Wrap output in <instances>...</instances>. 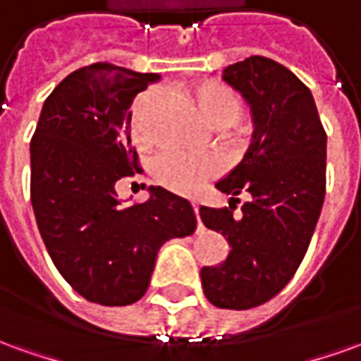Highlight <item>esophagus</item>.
I'll use <instances>...</instances> for the list:
<instances>
[{
  "instance_id": "34e87169",
  "label": "esophagus",
  "mask_w": 361,
  "mask_h": 361,
  "mask_svg": "<svg viewBox=\"0 0 361 361\" xmlns=\"http://www.w3.org/2000/svg\"><path fill=\"white\" fill-rule=\"evenodd\" d=\"M191 207H193V212H195V216L199 214V204L197 203H191ZM203 230V224H201V220H197V232H201Z\"/></svg>"
}]
</instances>
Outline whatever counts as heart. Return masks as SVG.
<instances>
[{"mask_svg":"<svg viewBox=\"0 0 361 361\" xmlns=\"http://www.w3.org/2000/svg\"><path fill=\"white\" fill-rule=\"evenodd\" d=\"M157 92H142L137 96L131 108V131L135 141L147 145L152 141L150 106L154 104ZM197 110L201 111L212 126H232L242 116V102L232 90L219 82H204L193 92ZM222 170L219 158L193 157L178 150H166L152 160V176L162 188L178 195H193L204 183L216 178Z\"/></svg>","mask_w":361,"mask_h":361,"instance_id":"heart-1","label":"heart"}]
</instances>
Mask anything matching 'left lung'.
I'll use <instances>...</instances> for the list:
<instances>
[{
	"instance_id": "obj_1",
	"label": "left lung",
	"mask_w": 361,
	"mask_h": 361,
	"mask_svg": "<svg viewBox=\"0 0 361 361\" xmlns=\"http://www.w3.org/2000/svg\"><path fill=\"white\" fill-rule=\"evenodd\" d=\"M222 79L247 100L255 131L242 162L216 183L230 207L199 211L230 245L224 263L201 269V282L212 305L251 310L286 286L310 247L325 201L326 133L311 90L279 61L251 56ZM240 192L250 201L238 219L231 201Z\"/></svg>"
}]
</instances>
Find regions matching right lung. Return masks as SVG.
<instances>
[{
    "label": "right lung",
    "instance_id": "right-lung-1",
    "mask_svg": "<svg viewBox=\"0 0 361 361\" xmlns=\"http://www.w3.org/2000/svg\"><path fill=\"white\" fill-rule=\"evenodd\" d=\"M158 79L111 63L81 67L46 98L30 141V201L44 245L92 303L141 300L158 250L195 232L185 199L150 185L147 203L126 207L116 191V181L139 172L129 108Z\"/></svg>",
    "mask_w": 361,
    "mask_h": 361
}]
</instances>
